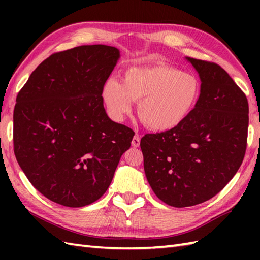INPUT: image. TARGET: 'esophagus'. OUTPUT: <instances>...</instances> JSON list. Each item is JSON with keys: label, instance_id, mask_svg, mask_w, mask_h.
<instances>
[{"label": "esophagus", "instance_id": "1", "mask_svg": "<svg viewBox=\"0 0 260 260\" xmlns=\"http://www.w3.org/2000/svg\"><path fill=\"white\" fill-rule=\"evenodd\" d=\"M140 142H141L140 137L137 136V135H135L133 137V140H132V146H133V147H139L140 146Z\"/></svg>", "mask_w": 260, "mask_h": 260}]
</instances>
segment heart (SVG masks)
I'll return each mask as SVG.
<instances>
[{
	"mask_svg": "<svg viewBox=\"0 0 260 260\" xmlns=\"http://www.w3.org/2000/svg\"><path fill=\"white\" fill-rule=\"evenodd\" d=\"M201 95L194 75L168 63L132 67L123 75V84L115 78L105 81L103 101L110 117L121 121L137 102V115L152 131L175 128L189 117Z\"/></svg>",
	"mask_w": 260,
	"mask_h": 260,
	"instance_id": "b5f03b06",
	"label": "heart"
}]
</instances>
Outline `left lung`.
Segmentation results:
<instances>
[{
  "label": "left lung",
  "mask_w": 260,
  "mask_h": 260,
  "mask_svg": "<svg viewBox=\"0 0 260 260\" xmlns=\"http://www.w3.org/2000/svg\"><path fill=\"white\" fill-rule=\"evenodd\" d=\"M186 59L201 79L196 108L175 128L141 140L148 183L175 208L210 200L228 184L244 161L249 123L247 97L227 71Z\"/></svg>",
  "instance_id": "obj_1"
}]
</instances>
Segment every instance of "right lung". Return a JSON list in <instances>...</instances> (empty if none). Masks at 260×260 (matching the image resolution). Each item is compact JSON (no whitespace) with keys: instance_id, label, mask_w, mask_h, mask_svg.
Returning <instances> with one entry per match:
<instances>
[{"instance_id":"add662e5","label":"right lung","mask_w":260,"mask_h":260,"mask_svg":"<svg viewBox=\"0 0 260 260\" xmlns=\"http://www.w3.org/2000/svg\"><path fill=\"white\" fill-rule=\"evenodd\" d=\"M119 58L115 47L80 46L51 54L16 96L14 154L49 200L80 208L107 191L134 132L110 119L102 89Z\"/></svg>"}]
</instances>
